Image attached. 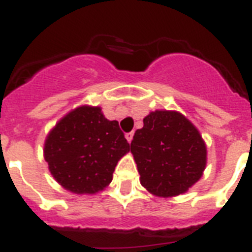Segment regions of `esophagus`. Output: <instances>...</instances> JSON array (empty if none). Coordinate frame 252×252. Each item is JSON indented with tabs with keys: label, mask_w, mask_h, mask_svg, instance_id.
Wrapping results in <instances>:
<instances>
[{
	"label": "esophagus",
	"mask_w": 252,
	"mask_h": 252,
	"mask_svg": "<svg viewBox=\"0 0 252 252\" xmlns=\"http://www.w3.org/2000/svg\"><path fill=\"white\" fill-rule=\"evenodd\" d=\"M133 135H134V132H129V133H126V141L129 142V143L132 142Z\"/></svg>",
	"instance_id": "obj_1"
}]
</instances>
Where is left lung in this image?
Returning a JSON list of instances; mask_svg holds the SVG:
<instances>
[{
	"label": "left lung",
	"mask_w": 252,
	"mask_h": 252,
	"mask_svg": "<svg viewBox=\"0 0 252 252\" xmlns=\"http://www.w3.org/2000/svg\"><path fill=\"white\" fill-rule=\"evenodd\" d=\"M141 184L153 195L175 196L202 178L207 147L198 129L178 111L156 110L130 143Z\"/></svg>",
	"instance_id": "obj_1"
}]
</instances>
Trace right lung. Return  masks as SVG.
I'll return each instance as SVG.
<instances>
[{
  "label": "right lung",
  "mask_w": 252,
  "mask_h": 252,
  "mask_svg": "<svg viewBox=\"0 0 252 252\" xmlns=\"http://www.w3.org/2000/svg\"><path fill=\"white\" fill-rule=\"evenodd\" d=\"M117 120L99 106L69 111L48 134L44 158L57 183L74 194H95L113 180L118 161L129 152Z\"/></svg>",
  "instance_id": "1"
}]
</instances>
